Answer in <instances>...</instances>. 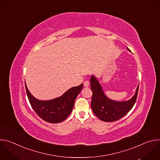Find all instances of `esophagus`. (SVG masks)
<instances>
[{
  "mask_svg": "<svg viewBox=\"0 0 160 160\" xmlns=\"http://www.w3.org/2000/svg\"><path fill=\"white\" fill-rule=\"evenodd\" d=\"M90 85V82L88 80H85L84 82H83V85L85 87H88Z\"/></svg>",
  "mask_w": 160,
  "mask_h": 160,
  "instance_id": "obj_1",
  "label": "esophagus"
}]
</instances>
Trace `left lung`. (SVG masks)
Instances as JSON below:
<instances>
[{"label": "left lung", "instance_id": "obj_1", "mask_svg": "<svg viewBox=\"0 0 160 160\" xmlns=\"http://www.w3.org/2000/svg\"><path fill=\"white\" fill-rule=\"evenodd\" d=\"M128 51L130 49L127 48ZM90 87L92 91L91 108L96 116L104 122H115L123 118L133 108L138 98L139 86L133 98L124 102H117L108 99L104 94L98 80L92 76L90 78Z\"/></svg>", "mask_w": 160, "mask_h": 160}]
</instances>
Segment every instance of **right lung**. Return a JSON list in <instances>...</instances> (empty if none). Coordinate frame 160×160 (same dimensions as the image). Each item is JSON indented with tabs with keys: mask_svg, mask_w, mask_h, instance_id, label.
I'll return each mask as SVG.
<instances>
[{
	"mask_svg": "<svg viewBox=\"0 0 160 160\" xmlns=\"http://www.w3.org/2000/svg\"><path fill=\"white\" fill-rule=\"evenodd\" d=\"M83 88V84L68 90L61 97L50 101L36 99L29 92L25 84V88L30 105L37 115L43 120L57 123L64 121L71 113L75 101Z\"/></svg>",
	"mask_w": 160,
	"mask_h": 160,
	"instance_id": "obj_1",
	"label": "right lung"
}]
</instances>
